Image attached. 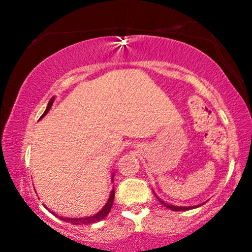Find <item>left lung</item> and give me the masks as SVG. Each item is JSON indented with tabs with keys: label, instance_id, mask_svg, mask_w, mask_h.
Instances as JSON below:
<instances>
[{
	"label": "left lung",
	"instance_id": "8db88e82",
	"mask_svg": "<svg viewBox=\"0 0 252 252\" xmlns=\"http://www.w3.org/2000/svg\"><path fill=\"white\" fill-rule=\"evenodd\" d=\"M156 198L158 199V201L161 202V204L162 205H164V206L166 207H168V209H170V210H173V211H186V210H190V209H194V207H199V205L198 206H189V207H186V206H174V205H169V204H167V202H164L163 200H161L160 198H158V196H156Z\"/></svg>",
	"mask_w": 252,
	"mask_h": 252
}]
</instances>
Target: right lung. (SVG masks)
<instances>
[{"mask_svg": "<svg viewBox=\"0 0 252 252\" xmlns=\"http://www.w3.org/2000/svg\"><path fill=\"white\" fill-rule=\"evenodd\" d=\"M53 102H54V97H52L51 100H50V103H48L47 108H46V110H45V112H43V114H42L41 118L45 116V115L47 114L48 111H50V109H51V106H52V104H53ZM112 179H114V176H112ZM114 198H115V190L112 189L111 193H110V196H109V199H108V202H106V204H105V206H104L103 209L100 210L99 212H98L97 215H94V216L85 217V218H63V217H60V216L58 217V215H56V216L59 219H62V220L67 221V222H72V224H74V225L94 224V222L100 221V220H102V219H104L106 216L109 215L110 210H111V207H112V204H114Z\"/></svg>", "mask_w": 252, "mask_h": 252, "instance_id": "right-lung-1", "label": "right lung"}]
</instances>
